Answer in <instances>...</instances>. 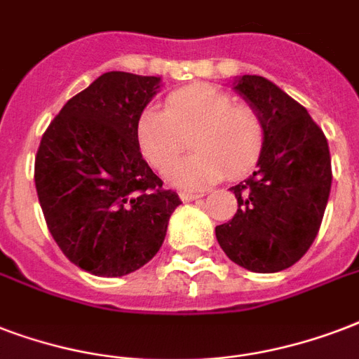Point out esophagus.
<instances>
[{
	"mask_svg": "<svg viewBox=\"0 0 359 359\" xmlns=\"http://www.w3.org/2000/svg\"><path fill=\"white\" fill-rule=\"evenodd\" d=\"M199 198H201V194H190V191H182V194H180V199H182L184 203H190V201Z\"/></svg>",
	"mask_w": 359,
	"mask_h": 359,
	"instance_id": "34e87169",
	"label": "esophagus"
}]
</instances>
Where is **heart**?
Returning <instances> with one entry per match:
<instances>
[{
    "label": "heart",
    "instance_id": "heart-1",
    "mask_svg": "<svg viewBox=\"0 0 359 359\" xmlns=\"http://www.w3.org/2000/svg\"><path fill=\"white\" fill-rule=\"evenodd\" d=\"M137 144L150 165L165 171L190 140L196 152L168 171L169 184L199 190L229 173L241 177L256 165L264 149V122L252 107L235 105L233 95L212 84L177 90L165 109H144L135 128Z\"/></svg>",
    "mask_w": 359,
    "mask_h": 359
}]
</instances>
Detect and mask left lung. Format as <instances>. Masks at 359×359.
Returning <instances> with one entry per match:
<instances>
[{
  "instance_id": "left-lung-1",
  "label": "left lung",
  "mask_w": 359,
  "mask_h": 359,
  "mask_svg": "<svg viewBox=\"0 0 359 359\" xmlns=\"http://www.w3.org/2000/svg\"><path fill=\"white\" fill-rule=\"evenodd\" d=\"M231 86L264 122L258 169L231 186L239 209L216 226L231 262L254 273H278L303 258L316 239L332 190V158L324 131L307 109L258 75Z\"/></svg>"
}]
</instances>
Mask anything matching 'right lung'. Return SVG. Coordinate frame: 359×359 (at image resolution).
<instances>
[{"mask_svg": "<svg viewBox=\"0 0 359 359\" xmlns=\"http://www.w3.org/2000/svg\"><path fill=\"white\" fill-rule=\"evenodd\" d=\"M160 86V76L103 73L41 139L35 188L46 226L69 262L95 277L149 264L180 205L137 144V120Z\"/></svg>", "mask_w": 359, "mask_h": 359, "instance_id": "add662e5", "label": "right lung"}]
</instances>
